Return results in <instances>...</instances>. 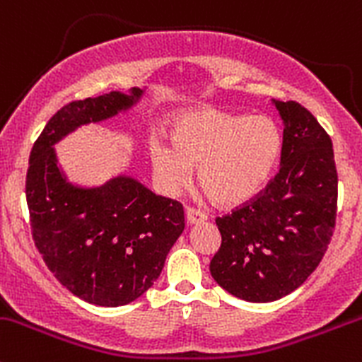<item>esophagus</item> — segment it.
I'll use <instances>...</instances> for the list:
<instances>
[{"label":"esophagus","mask_w":362,"mask_h":362,"mask_svg":"<svg viewBox=\"0 0 362 362\" xmlns=\"http://www.w3.org/2000/svg\"><path fill=\"white\" fill-rule=\"evenodd\" d=\"M185 218H186V223H188L189 226L199 225V223L206 221V214H202L200 211H195V209H186Z\"/></svg>","instance_id":"esophagus-1"}]
</instances>
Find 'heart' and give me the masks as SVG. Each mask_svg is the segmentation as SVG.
Returning <instances> with one entry per match:
<instances>
[{
  "label": "heart",
  "mask_w": 362,
  "mask_h": 362,
  "mask_svg": "<svg viewBox=\"0 0 362 362\" xmlns=\"http://www.w3.org/2000/svg\"><path fill=\"white\" fill-rule=\"evenodd\" d=\"M282 151V134L268 117L197 110L177 115L170 143L150 141L151 169L160 188L176 195L188 186L193 169L212 202L238 206L270 181Z\"/></svg>",
  "instance_id": "obj_1"
}]
</instances>
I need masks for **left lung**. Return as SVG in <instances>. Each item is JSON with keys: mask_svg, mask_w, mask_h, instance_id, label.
<instances>
[{"mask_svg": "<svg viewBox=\"0 0 362 362\" xmlns=\"http://www.w3.org/2000/svg\"><path fill=\"white\" fill-rule=\"evenodd\" d=\"M272 104L284 125L281 169L258 199L216 219L221 247L209 267L225 291L251 303L300 288L322 259L337 219L329 136L301 104Z\"/></svg>", "mask_w": 362, "mask_h": 362, "instance_id": "8db88e82", "label": "left lung"}]
</instances>
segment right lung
Listing matches in <instances>:
<instances>
[{
  "label": "right lung",
  "mask_w": 362,
  "mask_h": 362,
  "mask_svg": "<svg viewBox=\"0 0 362 362\" xmlns=\"http://www.w3.org/2000/svg\"><path fill=\"white\" fill-rule=\"evenodd\" d=\"M146 87L74 100L45 125L25 180L33 238L57 281L99 307L132 303L153 286L185 230L182 206L156 195L129 170L100 185L69 180L55 144L141 103Z\"/></svg>",
  "instance_id": "right-lung-1"
}]
</instances>
